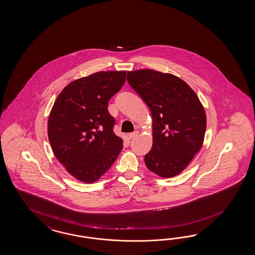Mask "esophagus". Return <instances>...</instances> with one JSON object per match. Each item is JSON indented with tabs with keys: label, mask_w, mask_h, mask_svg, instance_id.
<instances>
[{
	"label": "esophagus",
	"mask_w": 255,
	"mask_h": 255,
	"mask_svg": "<svg viewBox=\"0 0 255 255\" xmlns=\"http://www.w3.org/2000/svg\"><path fill=\"white\" fill-rule=\"evenodd\" d=\"M138 130H135V131H133V132H130V133H129L128 134V136H129V138L130 139H132V138H134V137H136L137 135H138Z\"/></svg>",
	"instance_id": "34e87169"
}]
</instances>
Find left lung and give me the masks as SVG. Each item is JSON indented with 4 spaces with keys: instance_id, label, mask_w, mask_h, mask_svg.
Masks as SVG:
<instances>
[{
    "instance_id": "1",
    "label": "left lung",
    "mask_w": 255,
    "mask_h": 255,
    "mask_svg": "<svg viewBox=\"0 0 255 255\" xmlns=\"http://www.w3.org/2000/svg\"><path fill=\"white\" fill-rule=\"evenodd\" d=\"M127 80L148 106L153 144L144 163L161 178L179 175L201 149L206 129L205 108L186 82L151 69L128 72Z\"/></svg>"
}]
</instances>
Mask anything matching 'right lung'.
<instances>
[{
	"mask_svg": "<svg viewBox=\"0 0 255 255\" xmlns=\"http://www.w3.org/2000/svg\"><path fill=\"white\" fill-rule=\"evenodd\" d=\"M126 80V71H102L76 79L57 97L48 120V137L57 159L75 179L93 183L123 149L113 131L108 102Z\"/></svg>",
	"mask_w": 255,
	"mask_h": 255,
	"instance_id": "add662e5",
	"label": "right lung"
}]
</instances>
